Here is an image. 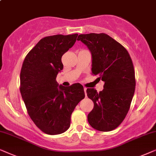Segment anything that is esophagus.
I'll return each instance as SVG.
<instances>
[{
	"mask_svg": "<svg viewBox=\"0 0 156 156\" xmlns=\"http://www.w3.org/2000/svg\"><path fill=\"white\" fill-rule=\"evenodd\" d=\"M83 89H84V92H85V94H86V90H87V88H86V87H85V88H84Z\"/></svg>",
	"mask_w": 156,
	"mask_h": 156,
	"instance_id": "esophagus-1",
	"label": "esophagus"
}]
</instances>
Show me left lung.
Returning <instances> with one entry per match:
<instances>
[{
	"mask_svg": "<svg viewBox=\"0 0 156 156\" xmlns=\"http://www.w3.org/2000/svg\"><path fill=\"white\" fill-rule=\"evenodd\" d=\"M92 55V73L105 82L103 90L88 88L87 95L94 107L88 115V123L95 130L115 129L129 111L135 92L136 78L131 58L125 48L105 33L80 34Z\"/></svg>",
	"mask_w": 156,
	"mask_h": 156,
	"instance_id": "left-lung-1",
	"label": "left lung"
}]
</instances>
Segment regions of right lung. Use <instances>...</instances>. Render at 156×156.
Segmentation results:
<instances>
[{"label":"right lung","mask_w":156,"mask_h":156,"mask_svg":"<svg viewBox=\"0 0 156 156\" xmlns=\"http://www.w3.org/2000/svg\"><path fill=\"white\" fill-rule=\"evenodd\" d=\"M78 34L45 37L27 54L20 74V91L31 120L48 135L63 133L70 117L85 98L80 83L58 86L56 77L63 70L61 58L76 43Z\"/></svg>","instance_id":"1"}]
</instances>
